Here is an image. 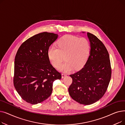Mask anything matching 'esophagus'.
<instances>
[{
  "instance_id": "esophagus-1",
  "label": "esophagus",
  "mask_w": 125,
  "mask_h": 125,
  "mask_svg": "<svg viewBox=\"0 0 125 125\" xmlns=\"http://www.w3.org/2000/svg\"><path fill=\"white\" fill-rule=\"evenodd\" d=\"M67 75H66V74H65V73H62V78H64V77H65V76H66Z\"/></svg>"
}]
</instances>
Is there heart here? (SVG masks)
Returning a JSON list of instances; mask_svg holds the SVG:
<instances>
[{"instance_id":"1","label":"heart","mask_w":125,"mask_h":125,"mask_svg":"<svg viewBox=\"0 0 125 125\" xmlns=\"http://www.w3.org/2000/svg\"><path fill=\"white\" fill-rule=\"evenodd\" d=\"M57 48L52 45L48 49V56L53 66L58 68L65 57L66 61L59 67V70L67 73L74 68L78 69L86 63L90 55L91 46L85 37L65 35L57 42Z\"/></svg>"}]
</instances>
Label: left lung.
<instances>
[{
  "mask_svg": "<svg viewBox=\"0 0 125 125\" xmlns=\"http://www.w3.org/2000/svg\"><path fill=\"white\" fill-rule=\"evenodd\" d=\"M90 42V56L84 67L70 74L73 83L68 88L73 100L82 104L90 105L100 99L105 93L111 76L108 52L103 42L88 32Z\"/></svg>",
  "mask_w": 125,
  "mask_h": 125,
  "instance_id": "obj_1",
  "label": "left lung"
}]
</instances>
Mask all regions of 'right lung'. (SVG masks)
<instances>
[{
    "mask_svg": "<svg viewBox=\"0 0 125 125\" xmlns=\"http://www.w3.org/2000/svg\"><path fill=\"white\" fill-rule=\"evenodd\" d=\"M58 34L44 32L31 37L19 48L15 59L14 85L29 103L43 102L51 95L52 83L61 74L53 67L48 56L50 46Z\"/></svg>",
    "mask_w": 125,
    "mask_h": 125,
    "instance_id": "obj_1",
    "label": "right lung"
}]
</instances>
